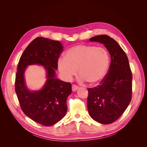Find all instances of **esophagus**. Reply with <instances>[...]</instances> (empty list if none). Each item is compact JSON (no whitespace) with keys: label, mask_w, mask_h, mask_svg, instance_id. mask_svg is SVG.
<instances>
[{"label":"esophagus","mask_w":147,"mask_h":147,"mask_svg":"<svg viewBox=\"0 0 147 147\" xmlns=\"http://www.w3.org/2000/svg\"><path fill=\"white\" fill-rule=\"evenodd\" d=\"M78 88H79V86L76 85V84H73L72 85V91L74 92L77 91L78 90Z\"/></svg>","instance_id":"34e87169"}]
</instances>
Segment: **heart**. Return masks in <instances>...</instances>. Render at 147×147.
<instances>
[{"label":"heart","mask_w":147,"mask_h":147,"mask_svg":"<svg viewBox=\"0 0 147 147\" xmlns=\"http://www.w3.org/2000/svg\"><path fill=\"white\" fill-rule=\"evenodd\" d=\"M109 65L110 55L105 48L83 44L70 47L65 51L64 57L57 61L59 72L67 80L72 79L78 70L80 80L91 84L104 78Z\"/></svg>","instance_id":"obj_1"}]
</instances>
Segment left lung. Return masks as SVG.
Segmentation results:
<instances>
[{"mask_svg": "<svg viewBox=\"0 0 147 147\" xmlns=\"http://www.w3.org/2000/svg\"><path fill=\"white\" fill-rule=\"evenodd\" d=\"M90 40L104 44L110 53L111 63L99 85L88 89V112L96 121L111 124L121 116L131 100V70L126 54L113 38L100 35Z\"/></svg>", "mask_w": 147, "mask_h": 147, "instance_id": "1", "label": "left lung"}]
</instances>
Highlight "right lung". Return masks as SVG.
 Here are the masks:
<instances>
[{
  "mask_svg": "<svg viewBox=\"0 0 147 147\" xmlns=\"http://www.w3.org/2000/svg\"><path fill=\"white\" fill-rule=\"evenodd\" d=\"M63 51L60 42L37 37L31 42L21 55L17 67L15 92L25 115L43 126L55 124L65 115L66 100L72 85L57 79V61ZM40 65L47 71V80L42 89L30 91L25 85L24 72L27 66Z\"/></svg>",
  "mask_w": 147,
  "mask_h": 147,
  "instance_id": "1",
  "label": "right lung"
}]
</instances>
